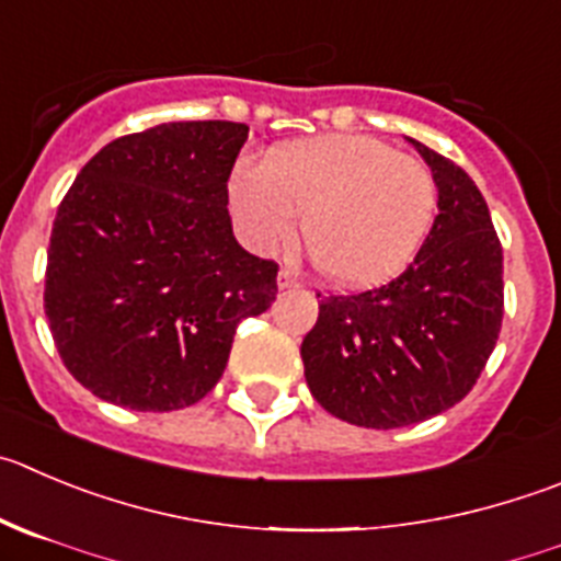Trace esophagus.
Here are the masks:
<instances>
[{
  "label": "esophagus",
  "mask_w": 561,
  "mask_h": 561,
  "mask_svg": "<svg viewBox=\"0 0 561 561\" xmlns=\"http://www.w3.org/2000/svg\"><path fill=\"white\" fill-rule=\"evenodd\" d=\"M301 285V276L296 274L293 268H282L279 271V287L282 290H287V287H298Z\"/></svg>",
  "instance_id": "obj_1"
}]
</instances>
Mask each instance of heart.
<instances>
[{
	"instance_id": "b5f03b06",
	"label": "heart",
	"mask_w": 561,
	"mask_h": 561,
	"mask_svg": "<svg viewBox=\"0 0 561 561\" xmlns=\"http://www.w3.org/2000/svg\"><path fill=\"white\" fill-rule=\"evenodd\" d=\"M251 243L296 238L298 213L318 271L343 287H374L415 260L437 213V180L421 160L370 135H323L276 146L265 165L240 160L229 180Z\"/></svg>"
}]
</instances>
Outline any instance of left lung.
I'll list each match as a JSON object with an SVG mask.
<instances>
[{"instance_id": "1", "label": "left lung", "mask_w": 561, "mask_h": 561, "mask_svg": "<svg viewBox=\"0 0 561 561\" xmlns=\"http://www.w3.org/2000/svg\"><path fill=\"white\" fill-rule=\"evenodd\" d=\"M437 180V218L387 285L329 293L301 343L318 404L365 428H399L473 390L504 321V249L484 196L457 162L412 140Z\"/></svg>"}]
</instances>
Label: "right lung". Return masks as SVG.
<instances>
[{
  "label": "right lung",
  "instance_id": "right-lung-1",
  "mask_svg": "<svg viewBox=\"0 0 561 561\" xmlns=\"http://www.w3.org/2000/svg\"><path fill=\"white\" fill-rule=\"evenodd\" d=\"M249 127L174 122L85 162L57 207L44 307L82 387L138 412L185 410L227 368L243 318L271 307L274 260L234 240L227 182Z\"/></svg>",
  "mask_w": 561,
  "mask_h": 561
}]
</instances>
